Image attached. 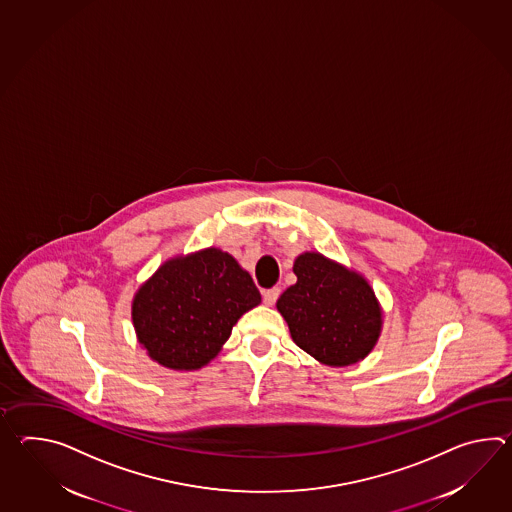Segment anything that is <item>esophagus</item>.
I'll use <instances>...</instances> for the list:
<instances>
[{
	"label": "esophagus",
	"instance_id": "obj_1",
	"mask_svg": "<svg viewBox=\"0 0 512 512\" xmlns=\"http://www.w3.org/2000/svg\"><path fill=\"white\" fill-rule=\"evenodd\" d=\"M279 296H281V288H277V286H273L270 290H264V292H262V299H264V303H266L268 307L275 305V301H277V297Z\"/></svg>",
	"mask_w": 512,
	"mask_h": 512
}]
</instances>
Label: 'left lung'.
Returning <instances> with one entry per match:
<instances>
[{
  "mask_svg": "<svg viewBox=\"0 0 512 512\" xmlns=\"http://www.w3.org/2000/svg\"><path fill=\"white\" fill-rule=\"evenodd\" d=\"M297 283L277 299L290 336L319 364L347 367L375 349L384 310L364 275L319 251L294 261Z\"/></svg>",
  "mask_w": 512,
  "mask_h": 512,
  "instance_id": "8db88e82",
  "label": "left lung"
}]
</instances>
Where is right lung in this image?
I'll list each match as a JSON object with an SVG mask.
<instances>
[{"label":"right lung","instance_id":"obj_1","mask_svg":"<svg viewBox=\"0 0 512 512\" xmlns=\"http://www.w3.org/2000/svg\"><path fill=\"white\" fill-rule=\"evenodd\" d=\"M259 303L250 273L211 246L163 262L137 288L132 323L150 360L196 371L216 358L235 323Z\"/></svg>","mask_w":512,"mask_h":512}]
</instances>
